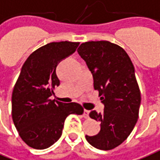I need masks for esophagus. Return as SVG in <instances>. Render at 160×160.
Returning <instances> with one entry per match:
<instances>
[{
	"label": "esophagus",
	"instance_id": "1",
	"mask_svg": "<svg viewBox=\"0 0 160 160\" xmlns=\"http://www.w3.org/2000/svg\"><path fill=\"white\" fill-rule=\"evenodd\" d=\"M83 117L85 119H88L89 118V111L88 110H84Z\"/></svg>",
	"mask_w": 160,
	"mask_h": 160
}]
</instances>
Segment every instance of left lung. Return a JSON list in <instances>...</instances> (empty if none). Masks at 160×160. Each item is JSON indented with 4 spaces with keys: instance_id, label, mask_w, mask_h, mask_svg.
<instances>
[{
    "instance_id": "1",
    "label": "left lung",
    "mask_w": 160,
    "mask_h": 160,
    "mask_svg": "<svg viewBox=\"0 0 160 160\" xmlns=\"http://www.w3.org/2000/svg\"><path fill=\"white\" fill-rule=\"evenodd\" d=\"M77 51L91 71L93 88L105 106L102 113H89L100 122V131L86 138L97 149L112 150L127 139L138 120L141 96L134 67L127 52L110 41H88Z\"/></svg>"
}]
</instances>
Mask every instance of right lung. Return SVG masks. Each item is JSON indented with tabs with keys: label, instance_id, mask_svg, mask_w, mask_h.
<instances>
[{
	"label": "right lung",
	"instance_id": "right-lung-1",
	"mask_svg": "<svg viewBox=\"0 0 160 160\" xmlns=\"http://www.w3.org/2000/svg\"><path fill=\"white\" fill-rule=\"evenodd\" d=\"M79 45L51 42L33 52L22 66L12 93V118L20 137L32 148L41 150L53 145L62 134L66 118L83 113L80 104H55L50 99L60 85L57 66Z\"/></svg>",
	"mask_w": 160,
	"mask_h": 160
}]
</instances>
